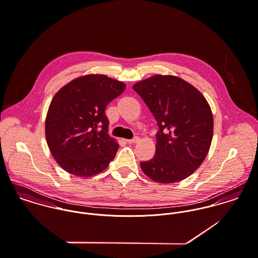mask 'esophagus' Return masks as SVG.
Instances as JSON below:
<instances>
[{
  "label": "esophagus",
  "mask_w": 258,
  "mask_h": 258,
  "mask_svg": "<svg viewBox=\"0 0 258 258\" xmlns=\"http://www.w3.org/2000/svg\"><path fill=\"white\" fill-rule=\"evenodd\" d=\"M139 142H140V138H139V137H135L134 139L126 141V143H139Z\"/></svg>",
  "instance_id": "1"
}]
</instances>
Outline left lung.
Returning <instances> with one entry per match:
<instances>
[{"mask_svg":"<svg viewBox=\"0 0 258 258\" xmlns=\"http://www.w3.org/2000/svg\"><path fill=\"white\" fill-rule=\"evenodd\" d=\"M158 124L153 158L141 162L157 183L186 179L205 160L213 139L214 118L198 89L173 75H154L134 85Z\"/></svg>","mask_w":258,"mask_h":258,"instance_id":"8db88e82","label":"left lung"}]
</instances>
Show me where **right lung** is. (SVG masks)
<instances>
[{"label": "right lung", "mask_w": 258, "mask_h": 258, "mask_svg": "<svg viewBox=\"0 0 258 258\" xmlns=\"http://www.w3.org/2000/svg\"><path fill=\"white\" fill-rule=\"evenodd\" d=\"M124 89V83L106 75L89 74L55 94L45 118V137L61 168L78 177H91L109 166L118 144L108 135L105 110Z\"/></svg>", "instance_id": "right-lung-1"}]
</instances>
